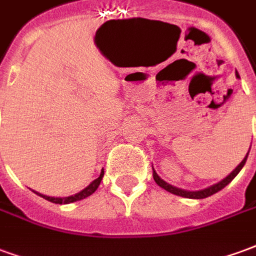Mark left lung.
<instances>
[{
	"label": "left lung",
	"instance_id": "left-lung-1",
	"mask_svg": "<svg viewBox=\"0 0 256 256\" xmlns=\"http://www.w3.org/2000/svg\"><path fill=\"white\" fill-rule=\"evenodd\" d=\"M236 76L237 78H240L238 76V74L236 72ZM250 152V150H248ZM248 158V154L247 156L242 159V162L238 164V166L233 170V172L228 176V177L225 178V180H222L220 182L215 184V185H212V186H210V188H206L203 189V190H196V192H189V190H184V189H178V188H174V186H172V185H168L167 182H164L163 180H162L158 174H156V172L154 170V180H155V182L159 185V186H162L163 189H166L167 192L170 193H174V194H177V196H182V198H208V196H211V194H214V193L220 192V189H224L228 185V184L230 182L233 178L236 177L237 174H238V172L242 170V166L246 164V160H247Z\"/></svg>",
	"mask_w": 256,
	"mask_h": 256
}]
</instances>
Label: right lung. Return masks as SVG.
<instances>
[{
    "mask_svg": "<svg viewBox=\"0 0 256 256\" xmlns=\"http://www.w3.org/2000/svg\"><path fill=\"white\" fill-rule=\"evenodd\" d=\"M102 176H104V172H101L100 177L96 178L93 182L90 184L88 188H84V190H80L76 194H74V196H68V198H50V196H45V194H41V193H36V194H40L41 198H44L48 202H52V203L56 204H68V203H74V202H78V200H82V198H88L90 194H93L96 192V189L98 188V185H100L101 180H102Z\"/></svg>",
    "mask_w": 256,
    "mask_h": 256,
    "instance_id": "right-lung-1",
    "label": "right lung"
}]
</instances>
